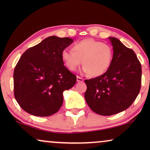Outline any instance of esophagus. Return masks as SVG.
<instances>
[{"instance_id": "obj_1", "label": "esophagus", "mask_w": 150, "mask_h": 150, "mask_svg": "<svg viewBox=\"0 0 150 150\" xmlns=\"http://www.w3.org/2000/svg\"><path fill=\"white\" fill-rule=\"evenodd\" d=\"M76 81H77V82H83L84 79H83V78H81L80 76H77L76 77Z\"/></svg>"}]
</instances>
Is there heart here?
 <instances>
[{
  "label": "heart",
  "mask_w": 150,
  "mask_h": 150,
  "mask_svg": "<svg viewBox=\"0 0 150 150\" xmlns=\"http://www.w3.org/2000/svg\"><path fill=\"white\" fill-rule=\"evenodd\" d=\"M61 55L69 70H76L82 63L84 72L97 77L104 74L110 67L113 52L108 44L93 39H85L76 42L72 50H63Z\"/></svg>",
  "instance_id": "1"
}]
</instances>
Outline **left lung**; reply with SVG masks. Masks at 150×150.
Masks as SVG:
<instances>
[{
    "label": "left lung",
    "instance_id": "left-lung-1",
    "mask_svg": "<svg viewBox=\"0 0 150 150\" xmlns=\"http://www.w3.org/2000/svg\"><path fill=\"white\" fill-rule=\"evenodd\" d=\"M113 49L111 65L104 74L85 80L86 102L100 115L110 116L132 105L140 91L141 65L132 49L109 37Z\"/></svg>",
    "mask_w": 150,
    "mask_h": 150
}]
</instances>
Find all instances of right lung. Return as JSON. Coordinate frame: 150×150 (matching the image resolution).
<instances>
[{
    "label": "right lung",
    "instance_id": "right-lung-1",
    "mask_svg": "<svg viewBox=\"0 0 150 150\" xmlns=\"http://www.w3.org/2000/svg\"><path fill=\"white\" fill-rule=\"evenodd\" d=\"M73 42L69 38L48 37L20 57L13 72L14 96L28 113L48 117L60 109L63 91L76 83L61 55Z\"/></svg>",
    "mask_w": 150,
    "mask_h": 150
}]
</instances>
